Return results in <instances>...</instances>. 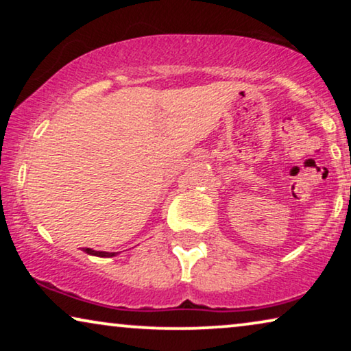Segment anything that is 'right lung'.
I'll return each mask as SVG.
<instances>
[{"instance_id":"add662e5","label":"right lung","mask_w":351,"mask_h":351,"mask_svg":"<svg viewBox=\"0 0 351 351\" xmlns=\"http://www.w3.org/2000/svg\"><path fill=\"white\" fill-rule=\"evenodd\" d=\"M83 251L86 254H90V256H97V257H113L117 256L118 252H105V251H94V249H89V247H84Z\"/></svg>"}]
</instances>
